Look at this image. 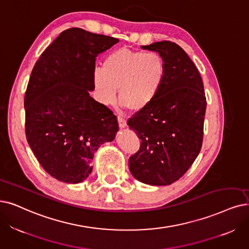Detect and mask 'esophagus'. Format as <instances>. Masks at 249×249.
Masks as SVG:
<instances>
[{"label": "esophagus", "instance_id": "34e87169", "mask_svg": "<svg viewBox=\"0 0 249 249\" xmlns=\"http://www.w3.org/2000/svg\"><path fill=\"white\" fill-rule=\"evenodd\" d=\"M117 119H118L119 127H125V126H126V121H125V119H124L123 116H118Z\"/></svg>", "mask_w": 249, "mask_h": 249}]
</instances>
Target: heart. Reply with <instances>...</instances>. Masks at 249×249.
<instances>
[{"mask_svg": "<svg viewBox=\"0 0 249 249\" xmlns=\"http://www.w3.org/2000/svg\"><path fill=\"white\" fill-rule=\"evenodd\" d=\"M164 58L156 52L117 49L103 61L102 68L94 71L98 101L111 105L118 98L122 106L132 111H142L160 92L166 76Z\"/></svg>", "mask_w": 249, "mask_h": 249, "instance_id": "b5f03b06", "label": "heart"}]
</instances>
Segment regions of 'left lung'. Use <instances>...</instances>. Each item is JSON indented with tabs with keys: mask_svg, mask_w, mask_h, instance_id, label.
Masks as SVG:
<instances>
[{
	"mask_svg": "<svg viewBox=\"0 0 249 249\" xmlns=\"http://www.w3.org/2000/svg\"><path fill=\"white\" fill-rule=\"evenodd\" d=\"M142 49L160 54L167 71L155 100L128 118L141 140L128 166L138 181L165 186L178 180L200 152L206 98L199 71L180 46L161 41Z\"/></svg>",
	"mask_w": 249,
	"mask_h": 249,
	"instance_id": "obj_1",
	"label": "left lung"
}]
</instances>
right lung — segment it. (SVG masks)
Instances as JSON below:
<instances>
[{"mask_svg":"<svg viewBox=\"0 0 249 249\" xmlns=\"http://www.w3.org/2000/svg\"><path fill=\"white\" fill-rule=\"evenodd\" d=\"M118 39L72 27L62 32L39 56L24 96L25 136L44 170L75 184L91 174L97 149L112 141L117 117L95 101L97 56Z\"/></svg>","mask_w":249,"mask_h":249,"instance_id":"right-lung-1","label":"right lung"}]
</instances>
